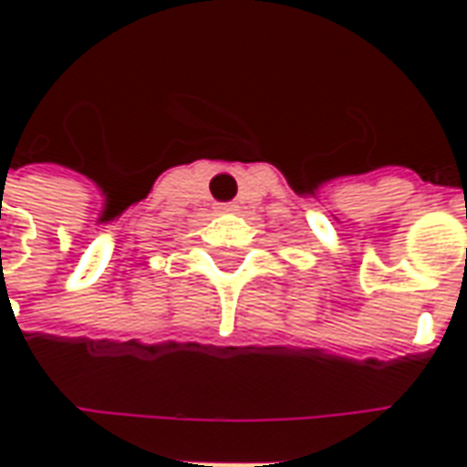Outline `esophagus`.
<instances>
[{"label":"esophagus","mask_w":467,"mask_h":467,"mask_svg":"<svg viewBox=\"0 0 467 467\" xmlns=\"http://www.w3.org/2000/svg\"><path fill=\"white\" fill-rule=\"evenodd\" d=\"M217 210H220V213H233V204H230V202H220V204H217Z\"/></svg>","instance_id":"1"}]
</instances>
